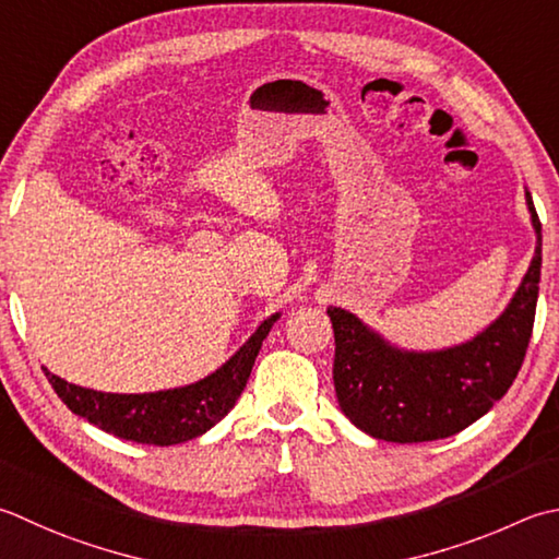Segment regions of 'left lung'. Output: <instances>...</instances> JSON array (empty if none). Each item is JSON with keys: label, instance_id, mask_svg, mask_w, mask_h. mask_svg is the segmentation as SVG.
<instances>
[{"label": "left lung", "instance_id": "8db88e82", "mask_svg": "<svg viewBox=\"0 0 559 559\" xmlns=\"http://www.w3.org/2000/svg\"><path fill=\"white\" fill-rule=\"evenodd\" d=\"M531 266L507 310L485 332L443 352H402L356 314L326 308L334 326V390L338 407L360 431L380 441L448 439L495 407L516 380L533 334L543 264V233Z\"/></svg>", "mask_w": 559, "mask_h": 559}]
</instances>
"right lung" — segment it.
<instances>
[{
    "label": "right lung",
    "instance_id": "right-lung-1",
    "mask_svg": "<svg viewBox=\"0 0 559 559\" xmlns=\"http://www.w3.org/2000/svg\"><path fill=\"white\" fill-rule=\"evenodd\" d=\"M276 320L278 312L261 322L249 342L225 366L186 388L145 392V395H114V392L72 385L48 370L46 376L58 397L76 417L98 426L106 433L147 445L183 443L213 429L235 407L247 385L259 348Z\"/></svg>",
    "mask_w": 559,
    "mask_h": 559
}]
</instances>
